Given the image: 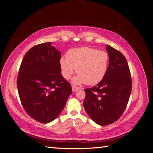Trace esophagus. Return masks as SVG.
<instances>
[{"mask_svg":"<svg viewBox=\"0 0 153 153\" xmlns=\"http://www.w3.org/2000/svg\"><path fill=\"white\" fill-rule=\"evenodd\" d=\"M79 89H80V88L75 86V85H73L72 86V91H73V92H76L78 90H79Z\"/></svg>","mask_w":153,"mask_h":153,"instance_id":"34e87169","label":"esophagus"}]
</instances>
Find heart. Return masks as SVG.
<instances>
[{
	"instance_id": "heart-1",
	"label": "heart",
	"mask_w": 153,
	"mask_h": 153,
	"mask_svg": "<svg viewBox=\"0 0 153 153\" xmlns=\"http://www.w3.org/2000/svg\"><path fill=\"white\" fill-rule=\"evenodd\" d=\"M110 57L106 51L89 47L69 50L66 57H61L59 65L62 75L70 79L75 71L78 75L73 78V83L94 85L102 80L108 71Z\"/></svg>"
}]
</instances>
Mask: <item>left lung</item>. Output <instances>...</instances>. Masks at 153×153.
<instances>
[{"label":"left lung","instance_id":"8db88e82","mask_svg":"<svg viewBox=\"0 0 153 153\" xmlns=\"http://www.w3.org/2000/svg\"><path fill=\"white\" fill-rule=\"evenodd\" d=\"M108 71L103 79L92 88L85 89L84 106L96 124L106 126L120 118L126 109L131 94V73L124 55L109 45Z\"/></svg>","mask_w":153,"mask_h":153}]
</instances>
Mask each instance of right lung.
Returning a JSON list of instances; mask_svg holds the SVG:
<instances>
[{
	"label": "right lung",
	"instance_id": "1",
	"mask_svg": "<svg viewBox=\"0 0 153 153\" xmlns=\"http://www.w3.org/2000/svg\"><path fill=\"white\" fill-rule=\"evenodd\" d=\"M61 53L50 42L35 45L23 59L17 88L22 105L36 121L48 123L61 114L72 92L61 74Z\"/></svg>",
	"mask_w": 153,
	"mask_h": 153
}]
</instances>
